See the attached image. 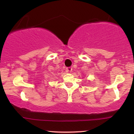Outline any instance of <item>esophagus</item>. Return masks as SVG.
I'll use <instances>...</instances> for the list:
<instances>
[{"label": "esophagus", "mask_w": 134, "mask_h": 134, "mask_svg": "<svg viewBox=\"0 0 134 134\" xmlns=\"http://www.w3.org/2000/svg\"><path fill=\"white\" fill-rule=\"evenodd\" d=\"M72 67H67V68H66V72H70L72 71Z\"/></svg>", "instance_id": "34e87169"}]
</instances>
